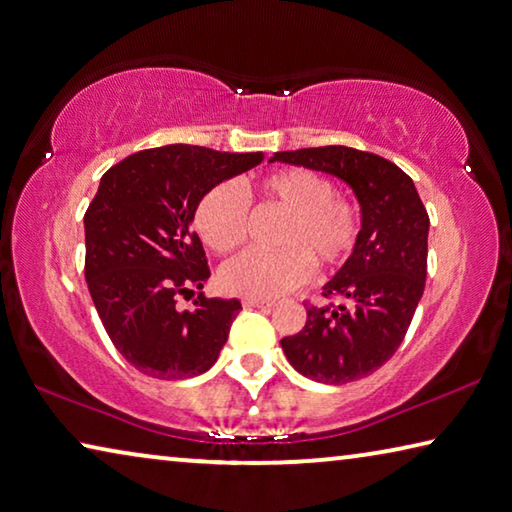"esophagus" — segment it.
I'll use <instances>...</instances> for the list:
<instances>
[{"label": "esophagus", "instance_id": "1", "mask_svg": "<svg viewBox=\"0 0 512 512\" xmlns=\"http://www.w3.org/2000/svg\"><path fill=\"white\" fill-rule=\"evenodd\" d=\"M243 305H246V307H271L273 303H271V300H264V298H243Z\"/></svg>", "mask_w": 512, "mask_h": 512}]
</instances>
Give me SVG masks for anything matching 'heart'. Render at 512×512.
Wrapping results in <instances>:
<instances>
[{"instance_id": "obj_1", "label": "heart", "mask_w": 512, "mask_h": 512, "mask_svg": "<svg viewBox=\"0 0 512 512\" xmlns=\"http://www.w3.org/2000/svg\"><path fill=\"white\" fill-rule=\"evenodd\" d=\"M262 196L285 207L291 218L280 253L243 250L221 266L218 282L227 294L243 298H275L310 278L312 259L323 269L339 266L358 241V209L335 198V186L307 168H289L259 182ZM196 230L214 253H227L246 237L248 205L232 182H221L200 198Z\"/></svg>"}]
</instances>
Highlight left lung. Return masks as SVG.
Instances as JSON below:
<instances>
[{
    "mask_svg": "<svg viewBox=\"0 0 512 512\" xmlns=\"http://www.w3.org/2000/svg\"><path fill=\"white\" fill-rule=\"evenodd\" d=\"M269 161L342 180L360 205V232L342 269L323 285L339 305H307L300 332L282 339L291 367L326 385L360 380L401 346L426 285V207L403 170L378 154L326 145L275 152Z\"/></svg>",
    "mask_w": 512,
    "mask_h": 512,
    "instance_id": "8db88e82",
    "label": "left lung"
}]
</instances>
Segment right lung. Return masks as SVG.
Returning <instances> with one entry per match:
<instances>
[{
  "label": "right lung",
  "instance_id": "add662e5",
  "mask_svg": "<svg viewBox=\"0 0 512 512\" xmlns=\"http://www.w3.org/2000/svg\"><path fill=\"white\" fill-rule=\"evenodd\" d=\"M264 161L173 143L136 152L102 175L84 216L86 282L118 353L150 378L182 380L214 367L239 314L237 298H175L209 278L191 232L200 198Z\"/></svg>",
  "mask_w": 512,
  "mask_h": 512
}]
</instances>
